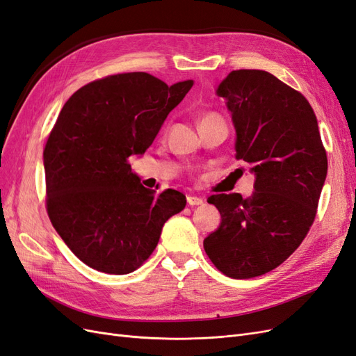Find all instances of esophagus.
<instances>
[{
  "instance_id": "obj_1",
  "label": "esophagus",
  "mask_w": 356,
  "mask_h": 356,
  "mask_svg": "<svg viewBox=\"0 0 356 356\" xmlns=\"http://www.w3.org/2000/svg\"><path fill=\"white\" fill-rule=\"evenodd\" d=\"M187 203L190 204V207H199V204H203V199L197 197V196H188Z\"/></svg>"
}]
</instances>
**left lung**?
I'll return each mask as SVG.
<instances>
[{"instance_id":"obj_1","label":"left lung","mask_w":356,"mask_h":356,"mask_svg":"<svg viewBox=\"0 0 356 356\" xmlns=\"http://www.w3.org/2000/svg\"><path fill=\"white\" fill-rule=\"evenodd\" d=\"M217 96L236 131V160L250 163L254 193L213 195L220 227L203 241L215 267L234 279L264 275L303 242L315 220L328 161L316 115L300 92L261 70L232 71Z\"/></svg>"}]
</instances>
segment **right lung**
<instances>
[{
    "mask_svg": "<svg viewBox=\"0 0 356 356\" xmlns=\"http://www.w3.org/2000/svg\"><path fill=\"white\" fill-rule=\"evenodd\" d=\"M193 84L117 74L83 86L60 110L42 153L47 213L75 257L95 270H136L165 222L186 208L177 190L156 196L145 188L127 159L145 153Z\"/></svg>",
    "mask_w": 356,
    "mask_h": 356,
    "instance_id": "right-lung-1",
    "label": "right lung"
}]
</instances>
